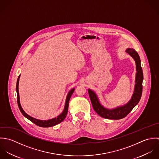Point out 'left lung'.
Wrapping results in <instances>:
<instances>
[{"label": "left lung", "mask_w": 159, "mask_h": 159, "mask_svg": "<svg viewBox=\"0 0 159 159\" xmlns=\"http://www.w3.org/2000/svg\"><path fill=\"white\" fill-rule=\"evenodd\" d=\"M126 52L134 60L136 70L134 92L131 99L127 104L116 108L107 109L101 104L95 92L90 89L88 90L92 104L95 111L103 118L112 120H118L124 118L138 104L141 99L143 92L142 84L143 81V73L141 66L140 58L138 53L133 48H127Z\"/></svg>", "instance_id": "left-lung-1"}]
</instances>
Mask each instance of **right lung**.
<instances>
[{
    "label": "right lung",
    "mask_w": 159,
    "mask_h": 159,
    "mask_svg": "<svg viewBox=\"0 0 159 159\" xmlns=\"http://www.w3.org/2000/svg\"><path fill=\"white\" fill-rule=\"evenodd\" d=\"M20 75L18 76V78L17 79V82H16V93H17V102H18V105L19 107V109L21 111V112L22 113V114L28 119H29L30 120H31L34 124H35V125H37V126L41 127H50L55 126L60 123H61L64 119L66 118V116L67 115V111H68V106H69V99L70 98V96L72 95L73 92H74L75 89H71L67 93V95L66 96V102H65V104H64V107L63 111V112L59 115L57 117H55L53 119H49V120H39V119H35L34 117H32L31 116H29L28 114H26L25 111L23 109L21 104H20V95H19V92H18V85H19V80H20Z\"/></svg>",
    "instance_id": "1"
}]
</instances>
